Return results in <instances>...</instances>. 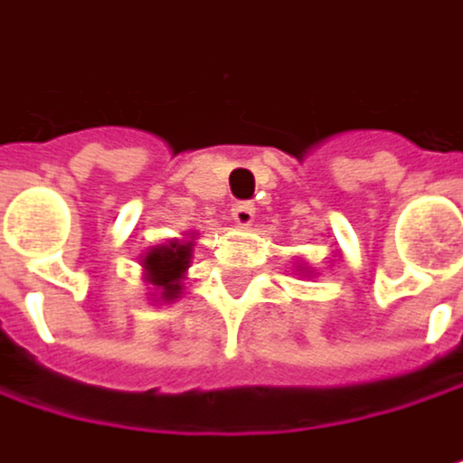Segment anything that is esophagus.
Wrapping results in <instances>:
<instances>
[{"label": "esophagus", "mask_w": 463, "mask_h": 463, "mask_svg": "<svg viewBox=\"0 0 463 463\" xmlns=\"http://www.w3.org/2000/svg\"><path fill=\"white\" fill-rule=\"evenodd\" d=\"M230 213H233V222L239 227H250L255 222V205L252 203H236Z\"/></svg>", "instance_id": "esophagus-1"}]
</instances>
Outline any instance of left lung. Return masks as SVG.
Segmentation results:
<instances>
[{"label": "left lung", "instance_id": "1", "mask_svg": "<svg viewBox=\"0 0 463 463\" xmlns=\"http://www.w3.org/2000/svg\"><path fill=\"white\" fill-rule=\"evenodd\" d=\"M296 271H299V274H302V277H305V274H310V271H307V266H305V263H302V266H296Z\"/></svg>", "mask_w": 463, "mask_h": 463}]
</instances>
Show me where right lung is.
Instances as JSON below:
<instances>
[{
  "label": "right lung",
  "mask_w": 463,
  "mask_h": 463,
  "mask_svg": "<svg viewBox=\"0 0 463 463\" xmlns=\"http://www.w3.org/2000/svg\"><path fill=\"white\" fill-rule=\"evenodd\" d=\"M197 244V233H184V239H170L150 247L142 258V277L150 285V299L173 305L184 293V279L192 266V252Z\"/></svg>",
  "instance_id": "add662e5"
}]
</instances>
